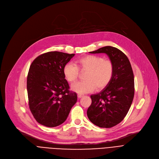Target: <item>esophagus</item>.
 I'll list each match as a JSON object with an SVG mask.
<instances>
[{
	"mask_svg": "<svg viewBox=\"0 0 159 159\" xmlns=\"http://www.w3.org/2000/svg\"><path fill=\"white\" fill-rule=\"evenodd\" d=\"M83 96H84V95H82V94H78V97L80 98H81V97H82Z\"/></svg>",
	"mask_w": 159,
	"mask_h": 159,
	"instance_id": "1",
	"label": "esophagus"
}]
</instances>
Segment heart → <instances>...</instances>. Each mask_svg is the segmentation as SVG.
I'll return each mask as SVG.
<instances>
[{
  "mask_svg": "<svg viewBox=\"0 0 159 159\" xmlns=\"http://www.w3.org/2000/svg\"><path fill=\"white\" fill-rule=\"evenodd\" d=\"M77 65L68 62L64 65L63 74L70 83L77 80L79 70H86L84 80L77 82L72 86V89L79 94L91 92L96 88L98 89L104 88L110 84L114 73V65L110 59H104L101 57L94 55L83 56L76 61Z\"/></svg>",
  "mask_w": 159,
  "mask_h": 159,
  "instance_id": "1",
  "label": "heart"
}]
</instances>
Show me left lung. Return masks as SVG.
Wrapping results in <instances>:
<instances>
[{"label": "left lung", "instance_id": "1", "mask_svg": "<svg viewBox=\"0 0 159 159\" xmlns=\"http://www.w3.org/2000/svg\"><path fill=\"white\" fill-rule=\"evenodd\" d=\"M90 53H106L114 65L110 84L101 92L91 95L87 115L100 128H110L119 124L127 115L135 93L134 75L127 56L120 49L105 46Z\"/></svg>", "mask_w": 159, "mask_h": 159}]
</instances>
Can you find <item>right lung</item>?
<instances>
[{"label": "right lung", "mask_w": 159, "mask_h": 159, "mask_svg": "<svg viewBox=\"0 0 159 159\" xmlns=\"http://www.w3.org/2000/svg\"><path fill=\"white\" fill-rule=\"evenodd\" d=\"M75 54L49 52L37 57L31 63L27 77L29 107L35 120L46 127L62 124L77 95L69 90L63 68Z\"/></svg>", "instance_id": "right-lung-1"}]
</instances>
